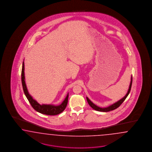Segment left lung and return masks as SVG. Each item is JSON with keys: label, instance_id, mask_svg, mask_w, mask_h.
I'll return each instance as SVG.
<instances>
[{"label": "left lung", "instance_id": "1", "mask_svg": "<svg viewBox=\"0 0 152 152\" xmlns=\"http://www.w3.org/2000/svg\"><path fill=\"white\" fill-rule=\"evenodd\" d=\"M132 85V76L131 77V81H130V83L128 91L127 94L125 95V96L124 97H123L121 99H120L119 101L116 102L115 103H114L113 104L111 105L108 106V107H99V106L96 105L95 104H94L92 101H90V100L88 98V97H86V99H87L88 104H89L90 106L92 107L93 109H94L95 110L99 111L107 112V111H110L114 110H115L116 109H117L118 107H119L120 106V105L124 101L125 99L128 96V95H129V94L130 93V90H131Z\"/></svg>", "mask_w": 152, "mask_h": 152}]
</instances>
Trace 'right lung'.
<instances>
[{
    "label": "right lung",
    "instance_id": "right-lung-1",
    "mask_svg": "<svg viewBox=\"0 0 152 152\" xmlns=\"http://www.w3.org/2000/svg\"><path fill=\"white\" fill-rule=\"evenodd\" d=\"M22 83L23 86V91L26 96L27 97L28 100L31 104L33 108L37 111L38 113L43 114L47 115H56L61 113L63 111H64L67 105L69 94H67L65 99L63 102L59 105H53L51 104H42L41 105L36 100L33 99L32 97L29 94L27 88L26 86V84L25 82V76H24V62H23L22 64Z\"/></svg>",
    "mask_w": 152,
    "mask_h": 152
}]
</instances>
